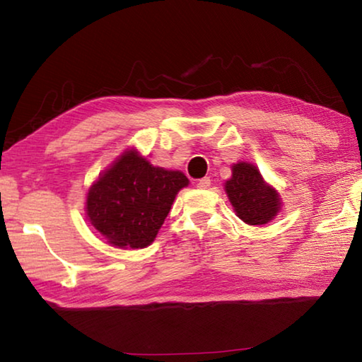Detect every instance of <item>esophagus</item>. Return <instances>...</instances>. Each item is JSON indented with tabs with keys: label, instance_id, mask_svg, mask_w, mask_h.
Here are the masks:
<instances>
[{
	"label": "esophagus",
	"instance_id": "34e87169",
	"mask_svg": "<svg viewBox=\"0 0 362 362\" xmlns=\"http://www.w3.org/2000/svg\"><path fill=\"white\" fill-rule=\"evenodd\" d=\"M196 187L201 188V189H206V188H209V187H211V179H209V177H204V179L198 180V183H196Z\"/></svg>",
	"mask_w": 362,
	"mask_h": 362
}]
</instances>
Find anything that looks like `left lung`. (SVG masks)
I'll return each mask as SVG.
<instances>
[{
    "instance_id": "obj_1",
    "label": "left lung",
    "mask_w": 362,
    "mask_h": 362,
    "mask_svg": "<svg viewBox=\"0 0 362 362\" xmlns=\"http://www.w3.org/2000/svg\"><path fill=\"white\" fill-rule=\"evenodd\" d=\"M223 187L236 216L247 225L272 222L283 206L278 189L265 182L252 163L233 164L231 177Z\"/></svg>"
}]
</instances>
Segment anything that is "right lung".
Instances as JSON below:
<instances>
[{"mask_svg": "<svg viewBox=\"0 0 362 362\" xmlns=\"http://www.w3.org/2000/svg\"><path fill=\"white\" fill-rule=\"evenodd\" d=\"M188 183L180 170L153 166L129 148L88 189L86 216L112 246L144 249L155 241L177 193Z\"/></svg>", "mask_w": 362, "mask_h": 362, "instance_id": "add662e5", "label": "right lung"}]
</instances>
